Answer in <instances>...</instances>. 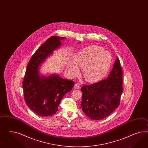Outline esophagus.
Listing matches in <instances>:
<instances>
[{
	"instance_id": "1",
	"label": "esophagus",
	"mask_w": 148,
	"mask_h": 148,
	"mask_svg": "<svg viewBox=\"0 0 148 148\" xmlns=\"http://www.w3.org/2000/svg\"><path fill=\"white\" fill-rule=\"evenodd\" d=\"M79 88H80V84L79 83H76L74 86V89H79Z\"/></svg>"
}]
</instances>
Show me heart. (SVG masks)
<instances>
[{"instance_id":"obj_1","label":"heart","mask_w":148,"mask_h":148,"mask_svg":"<svg viewBox=\"0 0 148 148\" xmlns=\"http://www.w3.org/2000/svg\"><path fill=\"white\" fill-rule=\"evenodd\" d=\"M112 61L111 55L102 47L91 46L84 48L74 57V62L68 65V71L72 75L78 73V67L83 68V75L88 82H94L106 74Z\"/></svg>"}]
</instances>
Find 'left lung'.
I'll return each mask as SVG.
<instances>
[{"mask_svg": "<svg viewBox=\"0 0 148 148\" xmlns=\"http://www.w3.org/2000/svg\"><path fill=\"white\" fill-rule=\"evenodd\" d=\"M122 75L120 60L117 58L106 79L93 84L82 85L81 106L85 115L90 119H103L119 106L123 92Z\"/></svg>", "mask_w": 148, "mask_h": 148, "instance_id": "1", "label": "left lung"}]
</instances>
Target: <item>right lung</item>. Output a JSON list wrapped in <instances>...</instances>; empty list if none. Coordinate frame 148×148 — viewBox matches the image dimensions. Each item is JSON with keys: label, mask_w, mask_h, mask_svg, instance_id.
Masks as SVG:
<instances>
[{"label": "right lung", "mask_w": 148, "mask_h": 148, "mask_svg": "<svg viewBox=\"0 0 148 148\" xmlns=\"http://www.w3.org/2000/svg\"><path fill=\"white\" fill-rule=\"evenodd\" d=\"M64 37L51 36L34 53L28 62L23 81L25 103L36 115L50 116L58 110L64 95L72 90L75 82L59 75H39V66L61 44Z\"/></svg>", "instance_id": "1"}]
</instances>
